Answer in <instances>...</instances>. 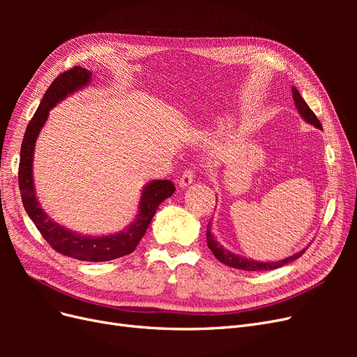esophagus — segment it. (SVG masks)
I'll return each mask as SVG.
<instances>
[{"label":"esophagus","instance_id":"34e87169","mask_svg":"<svg viewBox=\"0 0 357 357\" xmlns=\"http://www.w3.org/2000/svg\"><path fill=\"white\" fill-rule=\"evenodd\" d=\"M193 178H195V172H193L190 168L186 169V171L181 174V177H180V186H181V188L189 186L190 183L193 181Z\"/></svg>","mask_w":357,"mask_h":357}]
</instances>
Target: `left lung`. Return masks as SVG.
Returning a JSON list of instances; mask_svg holds the SVG:
<instances>
[{
  "instance_id": "1",
  "label": "left lung",
  "mask_w": 357,
  "mask_h": 357,
  "mask_svg": "<svg viewBox=\"0 0 357 357\" xmlns=\"http://www.w3.org/2000/svg\"><path fill=\"white\" fill-rule=\"evenodd\" d=\"M291 93H294V101H295V105L298 112L301 113V116L305 119V121L311 125H314L316 128L321 129V123L317 119V116L312 113V110L308 107V104L304 101V98L299 95L298 89L296 88H291ZM207 244H208V248L213 252V255L215 256V259L218 261H220L222 264L228 265L231 268H235V269H243V271H268V269H275V268H280L283 265H287L290 264L291 261H295V259H298L299 256L304 255L305 250H302L294 256H290L287 259H283V261L280 262H256V261H248V259H244V257H240L236 256L231 252L226 250V248H223L218 241L214 240V236L211 235V226L210 223L207 225Z\"/></svg>"
}]
</instances>
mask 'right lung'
I'll list each match as a JSON object with an SVG mask.
<instances>
[{"instance_id": "obj_1", "label": "right lung", "mask_w": 357, "mask_h": 357, "mask_svg": "<svg viewBox=\"0 0 357 357\" xmlns=\"http://www.w3.org/2000/svg\"><path fill=\"white\" fill-rule=\"evenodd\" d=\"M89 80L91 73L77 66L61 73L52 82L45 96H43L37 112L26 126L22 146H20L17 177L24 207L43 235V238L49 243L52 248H55L58 253L63 256L79 259V261L105 262L126 256L135 250L139 240L144 236L150 222H152L159 204L174 193L176 186L169 180H156L149 183L143 190L137 220L125 232L109 236H84L62 228L61 225L47 218V214L40 207L36 198L34 185H32V155H34L36 139L53 105H56L71 92L88 84Z\"/></svg>"}]
</instances>
